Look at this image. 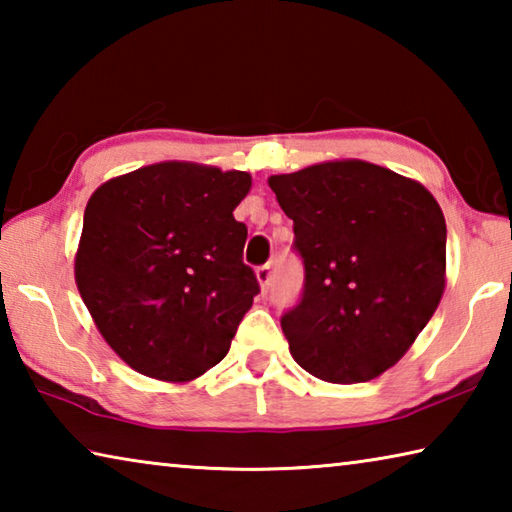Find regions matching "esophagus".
Wrapping results in <instances>:
<instances>
[{
    "instance_id": "34e87169",
    "label": "esophagus",
    "mask_w": 512,
    "mask_h": 512,
    "mask_svg": "<svg viewBox=\"0 0 512 512\" xmlns=\"http://www.w3.org/2000/svg\"><path fill=\"white\" fill-rule=\"evenodd\" d=\"M255 277H257V282H259V287H262V291H266L268 287H271V280H273V271H271V266H259L257 271H255Z\"/></svg>"
}]
</instances>
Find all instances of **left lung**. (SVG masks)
I'll return each instance as SVG.
<instances>
[{
	"label": "left lung",
	"instance_id": "obj_1",
	"mask_svg": "<svg viewBox=\"0 0 512 512\" xmlns=\"http://www.w3.org/2000/svg\"><path fill=\"white\" fill-rule=\"evenodd\" d=\"M293 221L305 291L282 316L298 366L332 384L393 368L438 309L447 228L418 180L366 160H329L268 178Z\"/></svg>",
	"mask_w": 512,
	"mask_h": 512
}]
</instances>
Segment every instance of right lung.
<instances>
[{"instance_id": "right-lung-1", "label": "right lung", "mask_w": 512, "mask_h": 512, "mask_svg": "<svg viewBox=\"0 0 512 512\" xmlns=\"http://www.w3.org/2000/svg\"><path fill=\"white\" fill-rule=\"evenodd\" d=\"M246 171L158 162L90 196L74 277L117 357L151 379L185 384L214 368L259 293L244 264L235 207Z\"/></svg>"}]
</instances>
